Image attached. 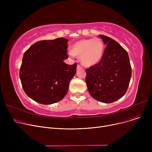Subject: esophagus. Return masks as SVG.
I'll list each match as a JSON object with an SVG mask.
<instances>
[{
    "instance_id": "esophagus-1",
    "label": "esophagus",
    "mask_w": 152,
    "mask_h": 152,
    "mask_svg": "<svg viewBox=\"0 0 152 152\" xmlns=\"http://www.w3.org/2000/svg\"><path fill=\"white\" fill-rule=\"evenodd\" d=\"M83 68H82V66L80 65H77V68H76V69H77V70H79V69H82Z\"/></svg>"
}]
</instances>
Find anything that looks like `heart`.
Returning a JSON list of instances; mask_svg holds the SVG:
<instances>
[{"label": "heart", "mask_w": 152, "mask_h": 152, "mask_svg": "<svg viewBox=\"0 0 152 152\" xmlns=\"http://www.w3.org/2000/svg\"><path fill=\"white\" fill-rule=\"evenodd\" d=\"M104 44L102 40L95 37L83 39L72 46L71 55L80 57V61L85 66H92L98 63L104 52Z\"/></svg>", "instance_id": "heart-1"}]
</instances>
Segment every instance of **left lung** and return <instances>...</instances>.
I'll list each match as a JSON object with an SVG mask.
<instances>
[{
	"instance_id": "8db88e82",
	"label": "left lung",
	"mask_w": 152,
	"mask_h": 152,
	"mask_svg": "<svg viewBox=\"0 0 152 152\" xmlns=\"http://www.w3.org/2000/svg\"><path fill=\"white\" fill-rule=\"evenodd\" d=\"M99 36L107 46L100 61L86 69V83L94 99L108 103L124 96L132 68L128 53L122 46L109 37Z\"/></svg>"
}]
</instances>
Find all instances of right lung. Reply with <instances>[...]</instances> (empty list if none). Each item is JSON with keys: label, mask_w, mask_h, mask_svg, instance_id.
<instances>
[{"label": "right lung", "mask_w": 152, "mask_h": 152, "mask_svg": "<svg viewBox=\"0 0 152 152\" xmlns=\"http://www.w3.org/2000/svg\"><path fill=\"white\" fill-rule=\"evenodd\" d=\"M68 40H43L32 45L23 55L20 69L23 89L29 97L44 105L58 102L65 96L76 63L67 65Z\"/></svg>", "instance_id": "add662e5"}]
</instances>
